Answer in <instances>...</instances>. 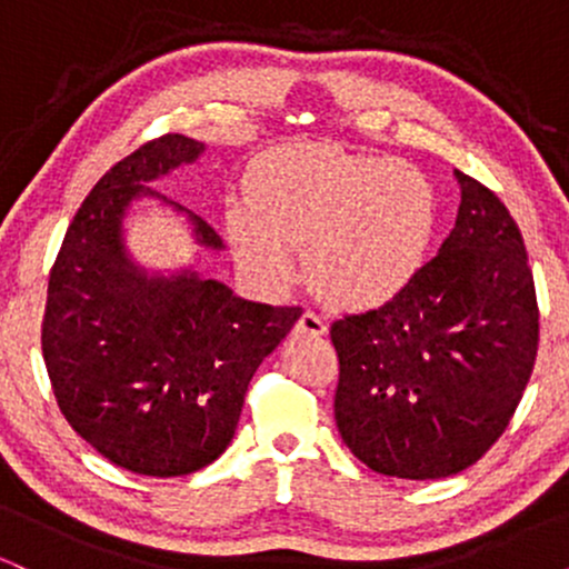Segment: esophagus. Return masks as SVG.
Returning <instances> with one entry per match:
<instances>
[{
  "mask_svg": "<svg viewBox=\"0 0 569 569\" xmlns=\"http://www.w3.org/2000/svg\"><path fill=\"white\" fill-rule=\"evenodd\" d=\"M326 329H329V326L323 323V318H318L316 312L310 310L302 312V318H299L297 326H293V331H297L299 337H323Z\"/></svg>",
  "mask_w": 569,
  "mask_h": 569,
  "instance_id": "obj_1",
  "label": "esophagus"
}]
</instances>
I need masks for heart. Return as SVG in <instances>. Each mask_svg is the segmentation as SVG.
Returning <instances> with one entry per match:
<instances>
[{
  "mask_svg": "<svg viewBox=\"0 0 569 569\" xmlns=\"http://www.w3.org/2000/svg\"><path fill=\"white\" fill-rule=\"evenodd\" d=\"M246 208L227 213L240 270L280 293L299 278L348 312L380 310L426 264L439 194L420 168L331 143H286L248 168Z\"/></svg>",
  "mask_w": 569,
  "mask_h": 569,
  "instance_id": "1",
  "label": "heart"
}]
</instances>
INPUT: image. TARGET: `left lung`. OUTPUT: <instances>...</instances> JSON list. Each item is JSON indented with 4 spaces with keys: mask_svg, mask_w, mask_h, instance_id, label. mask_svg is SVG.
<instances>
[{
    "mask_svg": "<svg viewBox=\"0 0 569 569\" xmlns=\"http://www.w3.org/2000/svg\"><path fill=\"white\" fill-rule=\"evenodd\" d=\"M460 211L401 297L331 323L335 420L363 466L396 479L466 471L500 439L538 356V299L508 208L455 171Z\"/></svg>",
    "mask_w": 569,
    "mask_h": 569,
    "instance_id": "8db88e82",
    "label": "left lung"
}]
</instances>
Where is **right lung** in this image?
Returning <instances> with one entry per match:
<instances>
[{
	"mask_svg": "<svg viewBox=\"0 0 569 569\" xmlns=\"http://www.w3.org/2000/svg\"><path fill=\"white\" fill-rule=\"evenodd\" d=\"M202 152L168 133L103 173L69 224L44 305V367L69 426L109 462L158 479L200 471L230 447L253 371L302 316L248 302L192 267L160 272L130 257L126 217L147 198L184 213L200 248H224L147 187Z\"/></svg>",
	"mask_w": 569,
	"mask_h": 569,
	"instance_id": "right-lung-1",
	"label": "right lung"
}]
</instances>
